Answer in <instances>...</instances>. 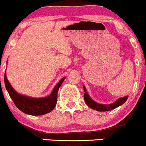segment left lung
I'll list each match as a JSON object with an SVG mask.
<instances>
[{
	"mask_svg": "<svg viewBox=\"0 0 146 146\" xmlns=\"http://www.w3.org/2000/svg\"><path fill=\"white\" fill-rule=\"evenodd\" d=\"M84 92H85L84 94V98L85 102L87 104L88 106L91 108L92 109L96 110L97 111H110L113 109L116 108L119 106L123 104L127 100V97H128V96H125V97L121 98H119V100H117L116 102H115L114 103L111 104H108V105L99 104H97L96 102H95L94 101H93L90 98V97L89 96L88 94L86 92V89L85 86H84Z\"/></svg>",
	"mask_w": 146,
	"mask_h": 146,
	"instance_id": "left-lung-1",
	"label": "left lung"
}]
</instances>
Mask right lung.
<instances>
[{
    "label": "right lung",
    "instance_id": "1",
    "mask_svg": "<svg viewBox=\"0 0 146 146\" xmlns=\"http://www.w3.org/2000/svg\"><path fill=\"white\" fill-rule=\"evenodd\" d=\"M64 79L65 78H63L57 84L48 97L43 98H33L18 94L10 84L6 76V72L5 74L6 88L15 106L23 112L32 115H44L53 110L56 104L58 91Z\"/></svg>",
    "mask_w": 146,
    "mask_h": 146
}]
</instances>
